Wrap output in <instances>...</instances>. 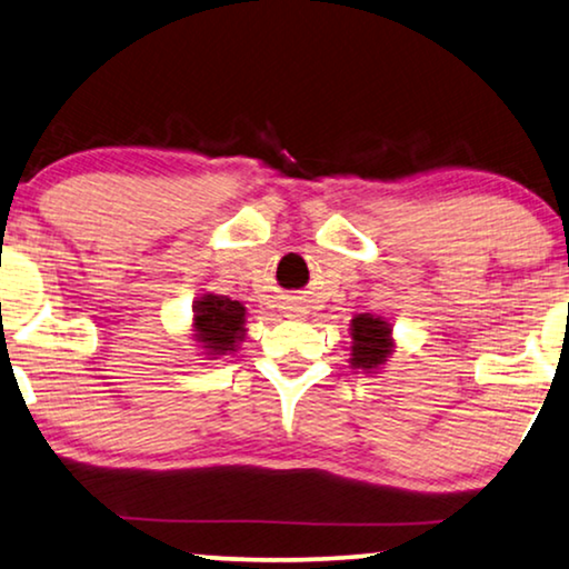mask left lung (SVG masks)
I'll return each instance as SVG.
<instances>
[{"instance_id": "1", "label": "left lung", "mask_w": 569, "mask_h": 569, "mask_svg": "<svg viewBox=\"0 0 569 569\" xmlns=\"http://www.w3.org/2000/svg\"><path fill=\"white\" fill-rule=\"evenodd\" d=\"M352 357L349 362L362 370H378L386 362V357L393 352L391 326L380 316L360 313L352 318Z\"/></svg>"}]
</instances>
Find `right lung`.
I'll return each instance as SVG.
<instances>
[{
	"instance_id": "right-lung-1",
	"label": "right lung",
	"mask_w": 569,
	"mask_h": 569,
	"mask_svg": "<svg viewBox=\"0 0 569 569\" xmlns=\"http://www.w3.org/2000/svg\"><path fill=\"white\" fill-rule=\"evenodd\" d=\"M246 308L228 295L207 292L193 302V337L201 341L207 355L236 352L246 337Z\"/></svg>"
}]
</instances>
